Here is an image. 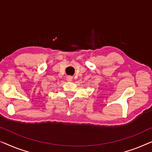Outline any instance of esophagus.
Wrapping results in <instances>:
<instances>
[{
	"mask_svg": "<svg viewBox=\"0 0 152 152\" xmlns=\"http://www.w3.org/2000/svg\"><path fill=\"white\" fill-rule=\"evenodd\" d=\"M72 79H73V77L71 76H67V81H72Z\"/></svg>",
	"mask_w": 152,
	"mask_h": 152,
	"instance_id": "esophagus-1",
	"label": "esophagus"
}]
</instances>
